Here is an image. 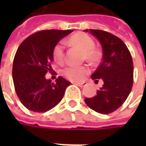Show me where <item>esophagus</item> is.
I'll return each mask as SVG.
<instances>
[{"label":"esophagus","mask_w":146,"mask_h":146,"mask_svg":"<svg viewBox=\"0 0 146 146\" xmlns=\"http://www.w3.org/2000/svg\"><path fill=\"white\" fill-rule=\"evenodd\" d=\"M73 84H76V85H78L80 87H84V86H85L87 84L86 82H73Z\"/></svg>","instance_id":"esophagus-1"}]
</instances>
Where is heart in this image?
Instances as JSON below:
<instances>
[{
	"instance_id": "b5f03b06",
	"label": "heart",
	"mask_w": 146,
	"mask_h": 146,
	"mask_svg": "<svg viewBox=\"0 0 146 146\" xmlns=\"http://www.w3.org/2000/svg\"><path fill=\"white\" fill-rule=\"evenodd\" d=\"M68 43L73 46L78 47L84 51V59L91 63H96L100 60L101 52L95 48L94 40L87 34L78 32L73 35L68 39ZM53 58L58 62L62 63L64 59V46L62 43H58L53 49ZM89 72L86 66H68L62 70V74L68 79L78 81L83 78V77Z\"/></svg>"
}]
</instances>
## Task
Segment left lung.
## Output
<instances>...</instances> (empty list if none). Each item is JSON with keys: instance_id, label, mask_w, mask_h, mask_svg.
Wrapping results in <instances>:
<instances>
[{"instance_id": "8db88e82", "label": "left lung", "mask_w": 146, "mask_h": 146, "mask_svg": "<svg viewBox=\"0 0 146 146\" xmlns=\"http://www.w3.org/2000/svg\"><path fill=\"white\" fill-rule=\"evenodd\" d=\"M84 31L89 32L88 29ZM102 44V62L91 78L102 87L92 98H85L86 105L101 114H109L118 109L127 100L133 83V64L128 47L118 37L111 33L90 29Z\"/></svg>"}]
</instances>
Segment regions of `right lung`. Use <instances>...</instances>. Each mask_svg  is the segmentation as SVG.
Returning <instances> with one entry per match:
<instances>
[{"mask_svg": "<svg viewBox=\"0 0 146 146\" xmlns=\"http://www.w3.org/2000/svg\"><path fill=\"white\" fill-rule=\"evenodd\" d=\"M68 30H41L26 38L17 50L13 66L15 91L22 104L35 112H45L62 101L70 82L59 76L55 83L45 78L52 73L53 49Z\"/></svg>", "mask_w": 146, "mask_h": 146, "instance_id": "right-lung-1", "label": "right lung"}]
</instances>
